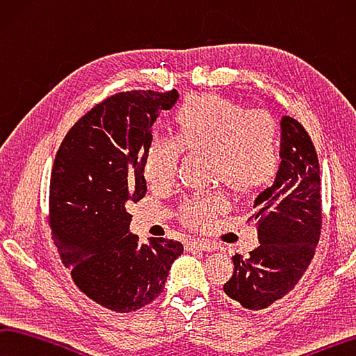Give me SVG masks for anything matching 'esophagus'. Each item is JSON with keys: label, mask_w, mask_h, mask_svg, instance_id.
Masks as SVG:
<instances>
[{"label": "esophagus", "mask_w": 356, "mask_h": 356, "mask_svg": "<svg viewBox=\"0 0 356 356\" xmlns=\"http://www.w3.org/2000/svg\"><path fill=\"white\" fill-rule=\"evenodd\" d=\"M188 248L191 250H203V252H213L216 250V245L211 244L208 241H203V239H194L191 241L188 244Z\"/></svg>", "instance_id": "34e87169"}]
</instances>
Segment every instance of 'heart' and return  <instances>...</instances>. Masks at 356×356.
<instances>
[{
    "label": "heart",
    "instance_id": "heart-1",
    "mask_svg": "<svg viewBox=\"0 0 356 356\" xmlns=\"http://www.w3.org/2000/svg\"><path fill=\"white\" fill-rule=\"evenodd\" d=\"M175 140H153L143 159V175L156 188H167L177 177L181 149L208 153L209 178L238 192H254L275 177L280 149L273 118L263 111H247L233 99L198 93L189 95L173 114ZM227 208L222 194H208L186 202L184 223L209 227Z\"/></svg>",
    "mask_w": 356,
    "mask_h": 356
}]
</instances>
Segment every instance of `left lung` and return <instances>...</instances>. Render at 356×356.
<instances>
[{
  "mask_svg": "<svg viewBox=\"0 0 356 356\" xmlns=\"http://www.w3.org/2000/svg\"><path fill=\"white\" fill-rule=\"evenodd\" d=\"M282 164L270 188L254 200L259 247L234 254L223 292L242 308L259 311L294 289L314 257L322 228L321 170L313 140L296 118H282Z\"/></svg>",
  "mask_w": 356,
  "mask_h": 356,
  "instance_id": "left-lung-1",
  "label": "left lung"
}]
</instances>
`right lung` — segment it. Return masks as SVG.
Listing matches in <instances>:
<instances>
[{
    "label": "right lung",
    "mask_w": 356,
    "mask_h": 356,
    "mask_svg": "<svg viewBox=\"0 0 356 356\" xmlns=\"http://www.w3.org/2000/svg\"><path fill=\"white\" fill-rule=\"evenodd\" d=\"M178 92L115 93L73 124L49 179V227L74 284L115 313L140 309L164 291L181 242L129 233L127 207L147 194L143 159L161 111Z\"/></svg>",
    "instance_id": "add662e5"
}]
</instances>
